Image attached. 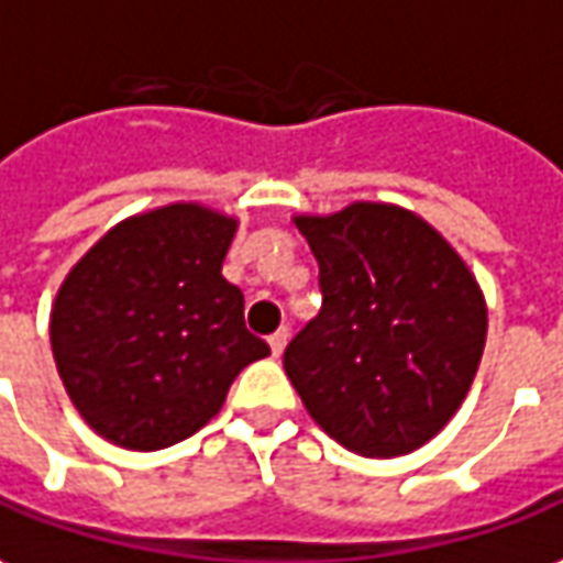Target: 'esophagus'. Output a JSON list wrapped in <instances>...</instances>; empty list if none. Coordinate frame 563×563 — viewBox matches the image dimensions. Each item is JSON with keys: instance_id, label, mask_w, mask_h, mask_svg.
<instances>
[{"instance_id": "34e87169", "label": "esophagus", "mask_w": 563, "mask_h": 563, "mask_svg": "<svg viewBox=\"0 0 563 563\" xmlns=\"http://www.w3.org/2000/svg\"><path fill=\"white\" fill-rule=\"evenodd\" d=\"M288 336L290 333L285 331V328H278V331L269 336V352H273V358H278V355L285 352V346H288Z\"/></svg>"}]
</instances>
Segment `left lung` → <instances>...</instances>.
Masks as SVG:
<instances>
[{
	"label": "left lung",
	"instance_id": "obj_1",
	"mask_svg": "<svg viewBox=\"0 0 563 563\" xmlns=\"http://www.w3.org/2000/svg\"><path fill=\"white\" fill-rule=\"evenodd\" d=\"M294 223L321 288V312L285 349L294 389L346 451H417L463 405L482 362L478 282L426 220L395 205L355 201Z\"/></svg>",
	"mask_w": 563,
	"mask_h": 563
}]
</instances>
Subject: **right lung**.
I'll return each instance as SVG.
<instances>
[{
  "instance_id": "obj_1",
  "label": "right lung",
  "mask_w": 563,
  "mask_h": 563,
  "mask_svg": "<svg viewBox=\"0 0 563 563\" xmlns=\"http://www.w3.org/2000/svg\"><path fill=\"white\" fill-rule=\"evenodd\" d=\"M232 217L168 205L119 223L57 290L52 349L85 422L128 451H162L217 417L269 346L244 328L220 269Z\"/></svg>"
}]
</instances>
